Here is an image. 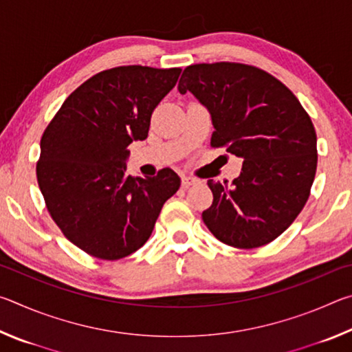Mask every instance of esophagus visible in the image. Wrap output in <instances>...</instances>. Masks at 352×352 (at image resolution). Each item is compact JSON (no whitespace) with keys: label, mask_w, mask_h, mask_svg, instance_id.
Wrapping results in <instances>:
<instances>
[{"label":"esophagus","mask_w":352,"mask_h":352,"mask_svg":"<svg viewBox=\"0 0 352 352\" xmlns=\"http://www.w3.org/2000/svg\"><path fill=\"white\" fill-rule=\"evenodd\" d=\"M197 183V180H195L194 177H182V186L186 189L189 186H192V184Z\"/></svg>","instance_id":"34e87169"}]
</instances>
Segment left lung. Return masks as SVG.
Returning a JSON list of instances; mask_svg holds the SVG:
<instances>
[{"label": "left lung", "mask_w": 352, "mask_h": 352, "mask_svg": "<svg viewBox=\"0 0 352 352\" xmlns=\"http://www.w3.org/2000/svg\"><path fill=\"white\" fill-rule=\"evenodd\" d=\"M211 113V147L243 158L233 184L208 180V230L234 248H258L294 223L317 172V133L307 111L281 80L253 65L197 63L178 82Z\"/></svg>", "instance_id": "8db88e82"}]
</instances>
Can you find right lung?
<instances>
[{
  "label": "right lung",
  "instance_id": "obj_1",
  "mask_svg": "<svg viewBox=\"0 0 352 352\" xmlns=\"http://www.w3.org/2000/svg\"><path fill=\"white\" fill-rule=\"evenodd\" d=\"M180 68L127 65L100 71L69 94L40 140L37 182L63 236L87 254L118 261L151 237L180 188L169 168L127 175V146L146 140L151 118Z\"/></svg>",
  "mask_w": 352,
  "mask_h": 352
}]
</instances>
